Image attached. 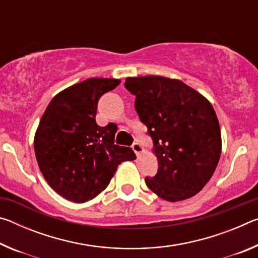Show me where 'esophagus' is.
Segmentation results:
<instances>
[{
	"label": "esophagus",
	"mask_w": 258,
	"mask_h": 258,
	"mask_svg": "<svg viewBox=\"0 0 258 258\" xmlns=\"http://www.w3.org/2000/svg\"><path fill=\"white\" fill-rule=\"evenodd\" d=\"M132 149H133V151L135 152V155H137V156H140L143 151H145V150H143V147L140 145V143H134V145L132 146Z\"/></svg>",
	"instance_id": "1"
}]
</instances>
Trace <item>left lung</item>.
Wrapping results in <instances>:
<instances>
[{"mask_svg":"<svg viewBox=\"0 0 258 258\" xmlns=\"http://www.w3.org/2000/svg\"><path fill=\"white\" fill-rule=\"evenodd\" d=\"M125 81L158 159L156 175L146 177L148 187L171 203L194 197L211 180L221 156V130L212 103L175 78Z\"/></svg>","mask_w":258,"mask_h":258,"instance_id":"obj_1","label":"left lung"}]
</instances>
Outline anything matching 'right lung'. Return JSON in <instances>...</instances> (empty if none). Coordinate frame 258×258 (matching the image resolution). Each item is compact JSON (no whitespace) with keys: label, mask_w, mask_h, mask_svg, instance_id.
Here are the masks:
<instances>
[{"label":"right lung","mask_w":258,"mask_h":258,"mask_svg":"<svg viewBox=\"0 0 258 258\" xmlns=\"http://www.w3.org/2000/svg\"><path fill=\"white\" fill-rule=\"evenodd\" d=\"M115 78H89L51 100L34 138L36 160L45 181L61 197L85 203L108 186L118 165L137 157L113 145L115 124L95 121L98 101L119 85Z\"/></svg>","instance_id":"right-lung-1"}]
</instances>
